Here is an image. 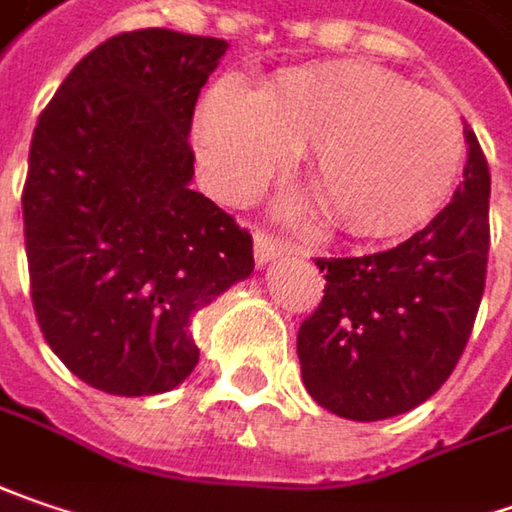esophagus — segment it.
<instances>
[{
  "label": "esophagus",
  "instance_id": "obj_1",
  "mask_svg": "<svg viewBox=\"0 0 512 512\" xmlns=\"http://www.w3.org/2000/svg\"><path fill=\"white\" fill-rule=\"evenodd\" d=\"M253 253H256V262L259 265H268L273 259H279L285 250H288V244L282 242V239H276L273 233H265V230H256L253 233Z\"/></svg>",
  "mask_w": 512,
  "mask_h": 512
}]
</instances>
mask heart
I'll return each instance as SVG.
<instances>
[{"label": "heart", "mask_w": 512, "mask_h": 512, "mask_svg": "<svg viewBox=\"0 0 512 512\" xmlns=\"http://www.w3.org/2000/svg\"><path fill=\"white\" fill-rule=\"evenodd\" d=\"M192 141L210 190L247 201L308 152L325 213L354 236H395L432 218L464 161L461 117L444 97L357 63L291 68L256 91L221 77L204 91Z\"/></svg>", "instance_id": "b5f03b06"}]
</instances>
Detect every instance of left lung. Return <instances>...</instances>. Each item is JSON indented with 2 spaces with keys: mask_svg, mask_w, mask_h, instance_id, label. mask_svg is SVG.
<instances>
[{
  "mask_svg": "<svg viewBox=\"0 0 512 512\" xmlns=\"http://www.w3.org/2000/svg\"><path fill=\"white\" fill-rule=\"evenodd\" d=\"M464 184L392 250L317 259L320 308L299 325L302 383L322 409L383 421L432 397L473 334L490 250V167L473 129Z\"/></svg>",
  "mask_w": 512,
  "mask_h": 512,
  "instance_id": "obj_1",
  "label": "left lung"
}]
</instances>
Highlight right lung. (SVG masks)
Masks as SVG:
<instances>
[{
	"instance_id": "1",
	"label": "right lung",
	"mask_w": 512,
	"mask_h": 512,
	"mask_svg": "<svg viewBox=\"0 0 512 512\" xmlns=\"http://www.w3.org/2000/svg\"><path fill=\"white\" fill-rule=\"evenodd\" d=\"M227 42L143 28L89 51L39 115L22 190L31 299L83 383L161 395L190 377V322L253 273V239L190 190L195 100Z\"/></svg>"
}]
</instances>
